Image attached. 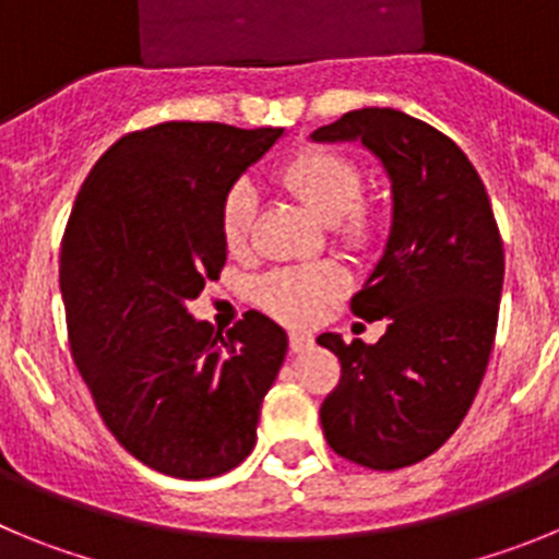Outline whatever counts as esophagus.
I'll return each mask as SVG.
<instances>
[{
  "mask_svg": "<svg viewBox=\"0 0 559 559\" xmlns=\"http://www.w3.org/2000/svg\"><path fill=\"white\" fill-rule=\"evenodd\" d=\"M288 344H290V353H305V349L313 347V335H310V333H290Z\"/></svg>",
  "mask_w": 559,
  "mask_h": 559,
  "instance_id": "34e87169",
  "label": "esophagus"
}]
</instances>
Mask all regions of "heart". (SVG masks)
<instances>
[{"label":"heart","mask_w":559,"mask_h":559,"mask_svg":"<svg viewBox=\"0 0 559 559\" xmlns=\"http://www.w3.org/2000/svg\"><path fill=\"white\" fill-rule=\"evenodd\" d=\"M280 181L299 204L330 226L341 246L367 249L378 237V215L360 204L364 173L338 151L299 153L280 170ZM221 237L231 254L249 249L257 221V190L249 181H237L221 201ZM344 288V271L333 263L299 265L265 274L254 285L257 305L280 322H310L319 308Z\"/></svg>","instance_id":"b5f03b06"}]
</instances>
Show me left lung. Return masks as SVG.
I'll list each match as a JSON object with an SVG mask.
<instances>
[{
    "instance_id": "8db88e82",
    "label": "left lung",
    "mask_w": 559,
    "mask_h": 559,
    "mask_svg": "<svg viewBox=\"0 0 559 559\" xmlns=\"http://www.w3.org/2000/svg\"><path fill=\"white\" fill-rule=\"evenodd\" d=\"M313 142H360L392 181V226L349 310L386 322L378 344L322 333L341 360L322 403L338 456L372 471L423 462L462 426L498 328L503 243L476 167L428 122L360 108L316 128Z\"/></svg>"
}]
</instances>
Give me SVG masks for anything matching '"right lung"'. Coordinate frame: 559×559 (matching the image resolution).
I'll use <instances>...</instances> for the list:
<instances>
[{
  "instance_id": "obj_1",
  "label": "right lung",
  "mask_w": 559,
  "mask_h": 559,
  "mask_svg": "<svg viewBox=\"0 0 559 559\" xmlns=\"http://www.w3.org/2000/svg\"><path fill=\"white\" fill-rule=\"evenodd\" d=\"M283 133L221 122L126 133L69 215L61 294L78 372L114 439L165 476L243 462L288 353L285 330L257 310L226 338L187 310L226 263L221 201Z\"/></svg>"
}]
</instances>
